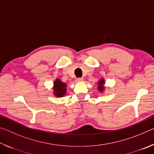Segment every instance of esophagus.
Segmentation results:
<instances>
[{
    "label": "esophagus",
    "mask_w": 154,
    "mask_h": 154,
    "mask_svg": "<svg viewBox=\"0 0 154 154\" xmlns=\"http://www.w3.org/2000/svg\"><path fill=\"white\" fill-rule=\"evenodd\" d=\"M83 81V78H77V79H76V82H82Z\"/></svg>",
    "instance_id": "1"
}]
</instances>
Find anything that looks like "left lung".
Instances as JSON below:
<instances>
[{"mask_svg":"<svg viewBox=\"0 0 154 154\" xmlns=\"http://www.w3.org/2000/svg\"><path fill=\"white\" fill-rule=\"evenodd\" d=\"M105 79H101L99 80V82H98V90L100 92H103L104 90H105Z\"/></svg>","mask_w":154,"mask_h":154,"instance_id":"8db88e82","label":"left lung"}]
</instances>
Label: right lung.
<instances>
[{"label": "right lung", "instance_id": "add662e5", "mask_svg": "<svg viewBox=\"0 0 154 154\" xmlns=\"http://www.w3.org/2000/svg\"><path fill=\"white\" fill-rule=\"evenodd\" d=\"M54 94L56 97H63L66 92V84L61 82L59 79H56L54 82Z\"/></svg>", "mask_w": 154, "mask_h": 154}]
</instances>
